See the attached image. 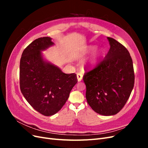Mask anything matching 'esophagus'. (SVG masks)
<instances>
[{
	"label": "esophagus",
	"mask_w": 148,
	"mask_h": 148,
	"mask_svg": "<svg viewBox=\"0 0 148 148\" xmlns=\"http://www.w3.org/2000/svg\"><path fill=\"white\" fill-rule=\"evenodd\" d=\"M77 79H78V82H81L82 80V78H83L82 74L80 73H78L77 75Z\"/></svg>",
	"instance_id": "obj_1"
}]
</instances>
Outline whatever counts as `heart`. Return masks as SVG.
I'll use <instances>...</instances> for the list:
<instances>
[{
	"label": "heart",
	"instance_id": "b5f03b06",
	"mask_svg": "<svg viewBox=\"0 0 148 148\" xmlns=\"http://www.w3.org/2000/svg\"><path fill=\"white\" fill-rule=\"evenodd\" d=\"M96 49L95 46H89L84 49V51L78 56L79 59H83L84 57L87 56L89 53H91ZM102 50L101 49H97L94 52L90 58L85 62L84 66L88 67L89 69H93L98 64L100 60L101 57L102 55Z\"/></svg>",
	"mask_w": 148,
	"mask_h": 148
}]
</instances>
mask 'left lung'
I'll return each instance as SVG.
<instances>
[{"instance_id": "left-lung-1", "label": "left lung", "mask_w": 148, "mask_h": 148, "mask_svg": "<svg viewBox=\"0 0 148 148\" xmlns=\"http://www.w3.org/2000/svg\"><path fill=\"white\" fill-rule=\"evenodd\" d=\"M110 49L94 70L85 73L86 98L96 113L117 114L126 104L133 90L135 75L132 57L127 49L115 39L107 38Z\"/></svg>"}]
</instances>
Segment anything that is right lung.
Masks as SVG:
<instances>
[{
  "mask_svg": "<svg viewBox=\"0 0 148 148\" xmlns=\"http://www.w3.org/2000/svg\"><path fill=\"white\" fill-rule=\"evenodd\" d=\"M54 44L50 37L36 39L23 51L20 59L22 95L34 109L45 116L62 109L78 82L75 73H63L44 58L42 52Z\"/></svg>",
  "mask_w": 148,
  "mask_h": 148,
  "instance_id": "add662e5",
  "label": "right lung"
}]
</instances>
